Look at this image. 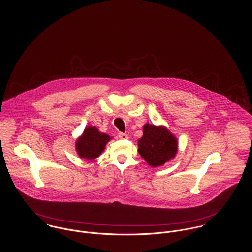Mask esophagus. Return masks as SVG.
<instances>
[{
  "label": "esophagus",
  "mask_w": 252,
  "mask_h": 252,
  "mask_svg": "<svg viewBox=\"0 0 252 252\" xmlns=\"http://www.w3.org/2000/svg\"><path fill=\"white\" fill-rule=\"evenodd\" d=\"M118 138L122 139V140H127L128 139V135H126L125 133H118Z\"/></svg>",
  "instance_id": "1"
}]
</instances>
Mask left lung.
I'll return each mask as SVG.
<instances>
[{
	"mask_svg": "<svg viewBox=\"0 0 252 252\" xmlns=\"http://www.w3.org/2000/svg\"><path fill=\"white\" fill-rule=\"evenodd\" d=\"M178 144L177 138L166 127L146 123L138 151L149 166L159 167L175 158Z\"/></svg>",
	"mask_w": 252,
	"mask_h": 252,
	"instance_id": "8db88e82",
	"label": "left lung"
}]
</instances>
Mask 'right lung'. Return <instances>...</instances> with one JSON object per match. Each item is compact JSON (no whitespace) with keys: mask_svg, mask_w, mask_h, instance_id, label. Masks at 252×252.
<instances>
[{"mask_svg":"<svg viewBox=\"0 0 252 252\" xmlns=\"http://www.w3.org/2000/svg\"><path fill=\"white\" fill-rule=\"evenodd\" d=\"M110 139L107 134L99 132L96 127L88 126L75 143L76 152L80 158L94 160L105 150Z\"/></svg>","mask_w":252,"mask_h":252,"instance_id":"right-lung-1","label":"right lung"}]
</instances>
